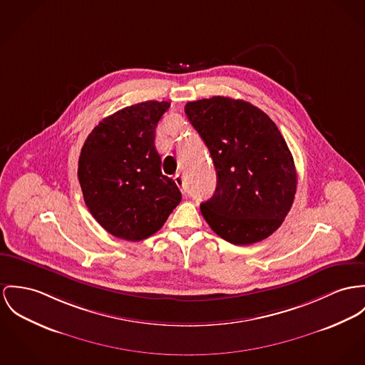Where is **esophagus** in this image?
I'll use <instances>...</instances> for the list:
<instances>
[{
	"label": "esophagus",
	"mask_w": 365,
	"mask_h": 365,
	"mask_svg": "<svg viewBox=\"0 0 365 365\" xmlns=\"http://www.w3.org/2000/svg\"><path fill=\"white\" fill-rule=\"evenodd\" d=\"M173 180H175V183L178 185V187L180 189V192H182V193H185V192H186V185H185V179H183V176H182L180 173H176V175L173 176Z\"/></svg>",
	"instance_id": "obj_1"
}]
</instances>
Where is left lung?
<instances>
[{
	"label": "left lung",
	"mask_w": 365,
	"mask_h": 365,
	"mask_svg": "<svg viewBox=\"0 0 365 365\" xmlns=\"http://www.w3.org/2000/svg\"><path fill=\"white\" fill-rule=\"evenodd\" d=\"M185 113L217 169L215 193L200 205L207 224L237 246L271 236L297 186L293 155L277 125L250 103L222 96L187 103Z\"/></svg>",
	"instance_id": "left-lung-1"
}]
</instances>
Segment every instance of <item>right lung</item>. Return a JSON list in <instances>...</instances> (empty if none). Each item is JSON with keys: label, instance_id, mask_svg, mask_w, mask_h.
I'll list each match as a JSON object with an SVG mask.
<instances>
[{"label": "right lung", "instance_id": "obj_1", "mask_svg": "<svg viewBox=\"0 0 365 365\" xmlns=\"http://www.w3.org/2000/svg\"><path fill=\"white\" fill-rule=\"evenodd\" d=\"M167 101H144L104 118L87 136L78 178L94 220L115 237L140 242L158 232L182 195L161 172L155 128Z\"/></svg>", "mask_w": 365, "mask_h": 365}]
</instances>
